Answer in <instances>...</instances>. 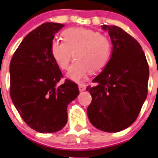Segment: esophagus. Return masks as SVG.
Returning <instances> with one entry per match:
<instances>
[{
  "mask_svg": "<svg viewBox=\"0 0 158 158\" xmlns=\"http://www.w3.org/2000/svg\"><path fill=\"white\" fill-rule=\"evenodd\" d=\"M78 88H79V91L84 92L85 90L86 86L85 85H83V84H81V85H78Z\"/></svg>",
  "mask_w": 158,
  "mask_h": 158,
  "instance_id": "obj_1",
  "label": "esophagus"
}]
</instances>
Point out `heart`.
Masks as SVG:
<instances>
[{"label": "heart", "mask_w": 158, "mask_h": 158, "mask_svg": "<svg viewBox=\"0 0 158 158\" xmlns=\"http://www.w3.org/2000/svg\"><path fill=\"white\" fill-rule=\"evenodd\" d=\"M62 41L54 40L50 51L55 63L65 70L73 58L75 61L67 77L76 82L85 79L90 71L103 69L111 58L110 40L99 31L88 28H68L62 33Z\"/></svg>", "instance_id": "b5f03b06"}]
</instances>
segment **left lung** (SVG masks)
<instances>
[{"instance_id": "left-lung-1", "label": "left lung", "mask_w": 158, "mask_h": 158, "mask_svg": "<svg viewBox=\"0 0 158 158\" xmlns=\"http://www.w3.org/2000/svg\"><path fill=\"white\" fill-rule=\"evenodd\" d=\"M112 43L104 69L86 90L92 96L87 109L93 126L105 132H118L136 120L147 96L149 65L137 40L117 26L103 25Z\"/></svg>"}]
</instances>
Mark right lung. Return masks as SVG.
<instances>
[{"label": "right lung", "instance_id": "add662e5", "mask_svg": "<svg viewBox=\"0 0 158 158\" xmlns=\"http://www.w3.org/2000/svg\"><path fill=\"white\" fill-rule=\"evenodd\" d=\"M64 24L44 23L25 36L10 62V96L26 123L40 133H54L67 123V106L76 99V83L65 80L50 47Z\"/></svg>", "mask_w": 158, "mask_h": 158}]
</instances>
